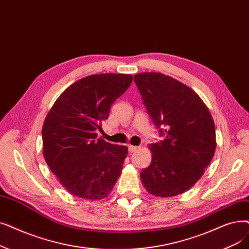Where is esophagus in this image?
Masks as SVG:
<instances>
[{"label":"esophagus","mask_w":249,"mask_h":249,"mask_svg":"<svg viewBox=\"0 0 249 249\" xmlns=\"http://www.w3.org/2000/svg\"><path fill=\"white\" fill-rule=\"evenodd\" d=\"M138 146H135V145H131V144H129L128 145V149H129V151H130V153H133V151H136V150H138Z\"/></svg>","instance_id":"34e87169"}]
</instances>
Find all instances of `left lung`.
<instances>
[{
    "label": "left lung",
    "instance_id": "obj_1",
    "mask_svg": "<svg viewBox=\"0 0 249 249\" xmlns=\"http://www.w3.org/2000/svg\"><path fill=\"white\" fill-rule=\"evenodd\" d=\"M148 115L164 140L150 143L151 163L140 178L151 196L171 197L191 188L215 150V128L199 95L163 73L134 75Z\"/></svg>",
    "mask_w": 249,
    "mask_h": 249
}]
</instances>
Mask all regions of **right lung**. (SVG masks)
Here are the masks:
<instances>
[{
  "label": "right lung",
  "mask_w": 249,
  "mask_h": 249,
  "mask_svg": "<svg viewBox=\"0 0 249 249\" xmlns=\"http://www.w3.org/2000/svg\"><path fill=\"white\" fill-rule=\"evenodd\" d=\"M131 74H93L65 89L42 126V149L51 171L72 196L100 200L120 177L128 148L98 138L111 106L128 89Z\"/></svg>",
  "instance_id": "right-lung-1"
}]
</instances>
